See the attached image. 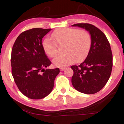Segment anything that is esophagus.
Listing matches in <instances>:
<instances>
[{"instance_id":"obj_1","label":"esophagus","mask_w":124,"mask_h":124,"mask_svg":"<svg viewBox=\"0 0 124 124\" xmlns=\"http://www.w3.org/2000/svg\"><path fill=\"white\" fill-rule=\"evenodd\" d=\"M64 69H65V68H60V70L61 71H63L64 70Z\"/></svg>"}]
</instances>
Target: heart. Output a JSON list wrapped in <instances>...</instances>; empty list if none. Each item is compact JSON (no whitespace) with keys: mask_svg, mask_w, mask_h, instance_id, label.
<instances>
[{"mask_svg":"<svg viewBox=\"0 0 124 124\" xmlns=\"http://www.w3.org/2000/svg\"><path fill=\"white\" fill-rule=\"evenodd\" d=\"M51 37L57 44L64 46L63 51L64 54L52 61L56 67H64L75 61H81L86 57L91 48V35L85 30L60 28L52 33ZM54 42L49 38H45L42 43L45 53L52 58L56 57L58 53L57 46Z\"/></svg>","mask_w":124,"mask_h":124,"instance_id":"1","label":"heart"}]
</instances>
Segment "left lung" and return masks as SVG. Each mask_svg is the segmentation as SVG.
I'll list each match as a JSON object with an SVG mask.
<instances>
[{"label": "left lung", "instance_id": "1", "mask_svg": "<svg viewBox=\"0 0 124 124\" xmlns=\"http://www.w3.org/2000/svg\"><path fill=\"white\" fill-rule=\"evenodd\" d=\"M84 28L91 35L90 51L84 62L72 66L74 74L72 83L81 93L93 94L100 91L109 79L113 67V56L110 44L100 29L89 23L72 25Z\"/></svg>", "mask_w": 124, "mask_h": 124}]
</instances>
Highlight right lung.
<instances>
[{"mask_svg": "<svg viewBox=\"0 0 124 124\" xmlns=\"http://www.w3.org/2000/svg\"><path fill=\"white\" fill-rule=\"evenodd\" d=\"M51 30L36 28L24 31L12 47V77L20 91L31 99H41L49 95L60 73L58 68L45 70L51 62L44 51L42 39Z\"/></svg>", "mask_w": 124, "mask_h": 124, "instance_id": "obj_1", "label": "right lung"}]
</instances>
